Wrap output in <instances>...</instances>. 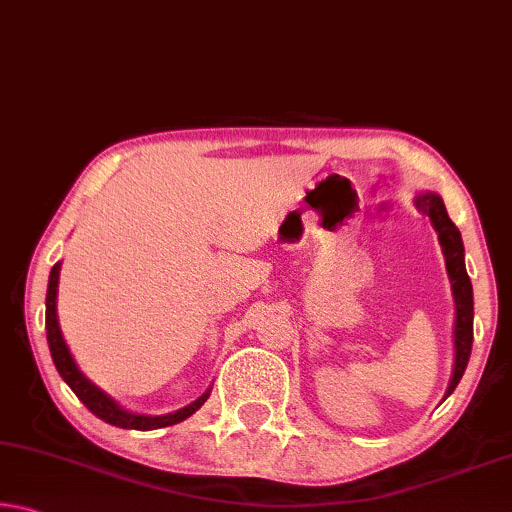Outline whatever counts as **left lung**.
Instances as JSON below:
<instances>
[{"mask_svg": "<svg viewBox=\"0 0 512 512\" xmlns=\"http://www.w3.org/2000/svg\"><path fill=\"white\" fill-rule=\"evenodd\" d=\"M415 207L422 214H427L433 228L438 232V241L443 246L445 255V266L449 282H452V293H454V305H456V325H454V372L452 379H449L447 395L454 393V388L461 381L463 372L467 368V361H470L472 352V339H474V300H472V282L465 271V248L461 232H458L456 225L449 219L445 210L443 198L438 194H418L415 196ZM445 395V397H447Z\"/></svg>", "mask_w": 512, "mask_h": 512, "instance_id": "8db88e82", "label": "left lung"}]
</instances>
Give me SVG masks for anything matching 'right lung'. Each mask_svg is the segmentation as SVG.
<instances>
[{
	"label": "right lung",
	"instance_id": "right-lung-1",
	"mask_svg": "<svg viewBox=\"0 0 512 512\" xmlns=\"http://www.w3.org/2000/svg\"><path fill=\"white\" fill-rule=\"evenodd\" d=\"M58 275H60V262L54 264L49 273V287H47V343L51 350V359L56 363V370L60 372V377L65 379V384L72 388L76 397L88 406V409L101 418L103 422L115 424V427L121 429H137V431H151V429H162V427H171V424L183 422L189 415L196 413L201 409L203 402L210 397V391L203 393L196 402H192L185 409H180L176 413H167V415H137L121 406L108 397L92 384V381L83 375L72 359V352H69L67 343L63 339V332H60L58 325V311H56V296H58Z\"/></svg>",
	"mask_w": 512,
	"mask_h": 512
}]
</instances>
